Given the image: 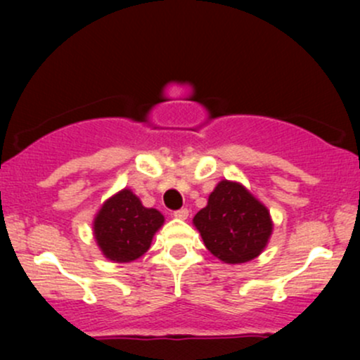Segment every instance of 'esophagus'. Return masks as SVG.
Segmentation results:
<instances>
[{
  "instance_id": "obj_1",
  "label": "esophagus",
  "mask_w": 360,
  "mask_h": 360,
  "mask_svg": "<svg viewBox=\"0 0 360 360\" xmlns=\"http://www.w3.org/2000/svg\"><path fill=\"white\" fill-rule=\"evenodd\" d=\"M188 214H189L188 208H181V210H177V212H174V217L179 218V220H186V218H188Z\"/></svg>"
}]
</instances>
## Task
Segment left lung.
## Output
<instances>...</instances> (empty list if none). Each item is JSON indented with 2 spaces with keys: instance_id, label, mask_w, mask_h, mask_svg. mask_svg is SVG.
Segmentation results:
<instances>
[{
  "instance_id": "1",
  "label": "left lung",
  "mask_w": 360,
  "mask_h": 360,
  "mask_svg": "<svg viewBox=\"0 0 360 360\" xmlns=\"http://www.w3.org/2000/svg\"><path fill=\"white\" fill-rule=\"evenodd\" d=\"M193 223L206 249L225 264L255 259L272 233L269 210L240 183L226 179L217 184Z\"/></svg>"
}]
</instances>
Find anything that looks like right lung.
<instances>
[{
    "instance_id": "1",
    "label": "right lung",
    "mask_w": 360,
    "mask_h": 360,
    "mask_svg": "<svg viewBox=\"0 0 360 360\" xmlns=\"http://www.w3.org/2000/svg\"><path fill=\"white\" fill-rule=\"evenodd\" d=\"M164 214L146 208L130 189H122L108 198L94 217L93 232L98 247L113 262H131L150 247Z\"/></svg>"
}]
</instances>
